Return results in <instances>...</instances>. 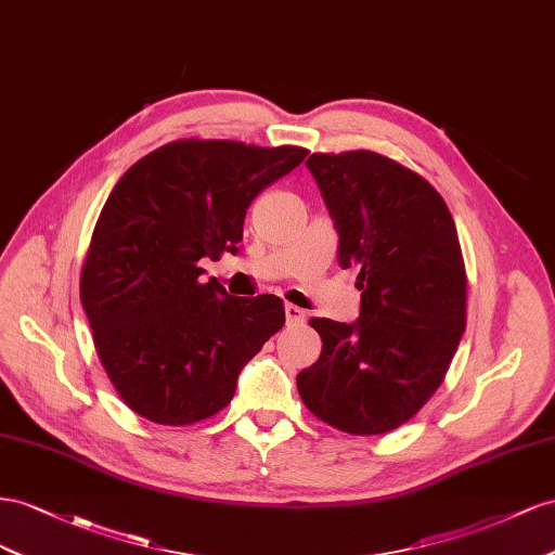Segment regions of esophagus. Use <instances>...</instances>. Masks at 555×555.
<instances>
[{
    "label": "esophagus",
    "instance_id": "34e87169",
    "mask_svg": "<svg viewBox=\"0 0 555 555\" xmlns=\"http://www.w3.org/2000/svg\"><path fill=\"white\" fill-rule=\"evenodd\" d=\"M305 311L299 309V307H295V305H286V323L288 325H302L305 323Z\"/></svg>",
    "mask_w": 555,
    "mask_h": 555
}]
</instances>
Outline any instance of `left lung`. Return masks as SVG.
<instances>
[{"label":"left lung","mask_w":555,"mask_h":555,"mask_svg":"<svg viewBox=\"0 0 555 555\" xmlns=\"http://www.w3.org/2000/svg\"><path fill=\"white\" fill-rule=\"evenodd\" d=\"M309 171L358 267L356 323L311 319L321 358L297 374L313 416L348 435H384L441 386L465 332L467 276L453 216L421 173L372 151L313 153Z\"/></svg>","instance_id":"8db88e82"}]
</instances>
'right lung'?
I'll return each instance as SVG.
<instances>
[{
    "mask_svg": "<svg viewBox=\"0 0 555 555\" xmlns=\"http://www.w3.org/2000/svg\"><path fill=\"white\" fill-rule=\"evenodd\" d=\"M307 149L179 139L122 173L94 225L81 302L120 400L160 425L228 406L236 376L286 323L276 295L202 283V258L240 250L250 202Z\"/></svg>",
    "mask_w": 555,
    "mask_h": 555,
    "instance_id": "add662e5",
    "label": "right lung"
}]
</instances>
